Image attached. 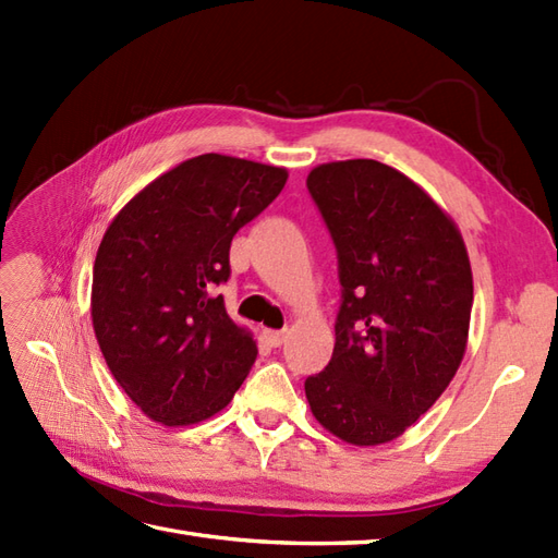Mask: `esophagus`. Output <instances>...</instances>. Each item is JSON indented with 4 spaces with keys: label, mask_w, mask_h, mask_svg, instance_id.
Segmentation results:
<instances>
[{
    "label": "esophagus",
    "mask_w": 558,
    "mask_h": 558,
    "mask_svg": "<svg viewBox=\"0 0 558 558\" xmlns=\"http://www.w3.org/2000/svg\"><path fill=\"white\" fill-rule=\"evenodd\" d=\"M286 338H288V330H266V340L272 348H280L282 342H286Z\"/></svg>",
    "instance_id": "esophagus-1"
}]
</instances>
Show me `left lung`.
Instances as JSON below:
<instances>
[{
	"label": "left lung",
	"mask_w": 558,
	"mask_h": 558,
	"mask_svg": "<svg viewBox=\"0 0 558 558\" xmlns=\"http://www.w3.org/2000/svg\"><path fill=\"white\" fill-rule=\"evenodd\" d=\"M306 189L340 278L333 357L304 381L306 400L342 441H393L434 405L465 354V242L429 194L378 160L318 165Z\"/></svg>",
	"instance_id": "left-lung-1"
}]
</instances>
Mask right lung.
<instances>
[{
    "mask_svg": "<svg viewBox=\"0 0 558 558\" xmlns=\"http://www.w3.org/2000/svg\"><path fill=\"white\" fill-rule=\"evenodd\" d=\"M288 170L206 153L160 174L120 210L93 266L90 314L117 384L168 426L213 417L256 360L225 312L232 236L266 210Z\"/></svg>",
    "mask_w": 558,
    "mask_h": 558,
    "instance_id": "obj_1",
    "label": "right lung"
}]
</instances>
